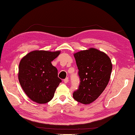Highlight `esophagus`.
<instances>
[{"label": "esophagus", "mask_w": 135, "mask_h": 135, "mask_svg": "<svg viewBox=\"0 0 135 135\" xmlns=\"http://www.w3.org/2000/svg\"><path fill=\"white\" fill-rule=\"evenodd\" d=\"M68 78H65V79H64V82L65 83H68Z\"/></svg>", "instance_id": "1"}]
</instances>
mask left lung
Segmentation results:
<instances>
[{"mask_svg": "<svg viewBox=\"0 0 135 135\" xmlns=\"http://www.w3.org/2000/svg\"><path fill=\"white\" fill-rule=\"evenodd\" d=\"M79 70L80 85L73 96L84 104L94 102L108 85L112 70L110 57L95 48L74 54Z\"/></svg>", "mask_w": 135, "mask_h": 135, "instance_id": "8db88e82", "label": "left lung"}]
</instances>
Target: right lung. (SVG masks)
Wrapping results in <instances>:
<instances>
[{"label": "right lung", "instance_id": "obj_1", "mask_svg": "<svg viewBox=\"0 0 135 135\" xmlns=\"http://www.w3.org/2000/svg\"><path fill=\"white\" fill-rule=\"evenodd\" d=\"M61 52L34 50L25 56L19 64L18 78L21 88L30 99L39 104L50 102L61 79L51 62Z\"/></svg>", "mask_w": 135, "mask_h": 135}]
</instances>
